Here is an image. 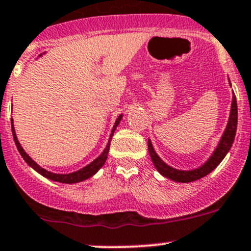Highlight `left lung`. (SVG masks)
<instances>
[{"label": "left lung", "mask_w": 251, "mask_h": 251, "mask_svg": "<svg viewBox=\"0 0 251 251\" xmlns=\"http://www.w3.org/2000/svg\"><path fill=\"white\" fill-rule=\"evenodd\" d=\"M229 84L230 86H231L230 79ZM237 100H236L235 94L232 92L231 109H230L229 121H227L226 128H225L218 145H217L213 153L211 154V156L207 159V161H205V163H202V165L199 166L198 168H194V170L182 171L167 165L161 157L157 155L155 149H154L153 145H151V139H148L149 155H151V161H153L154 166H155L156 171L159 172L162 176H165V178H168L176 182H192L206 176L207 174L211 173V172L215 170L217 166L222 162V160L224 159L225 155L227 154V151L231 148L233 140H235L236 136V129H237Z\"/></svg>", "instance_id": "left-lung-1"}]
</instances>
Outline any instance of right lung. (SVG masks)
Masks as SVG:
<instances>
[{
    "label": "right lung",
    "instance_id": "1",
    "mask_svg": "<svg viewBox=\"0 0 251 251\" xmlns=\"http://www.w3.org/2000/svg\"><path fill=\"white\" fill-rule=\"evenodd\" d=\"M42 54L39 55V57H41ZM123 117V114H121L120 116L117 117V120L115 121V125L112 126L111 129V133H110V136H109V140H108V143H106L105 148H104V151H102V154H100V156H97L94 161H91L89 163V165H86L85 167L80 168V170L75 171V172H72V173H65V174H59V173H53V172H50L47 170H45V168H42L41 166H39L38 163H36L34 160L32 159L28 154L25 151V149L22 148V146L20 145L19 140H18V136H16V133H15V128H14V121L12 118V133H13V137H14V141H15V145H16V148H18L19 153L21 154V156L24 157L25 161L27 162V165L29 166V167H32L33 170L38 172L39 174H41L42 176H45V178L50 179V180H53V181H57V182H63V184H75V182H80V181H84V180L91 178L92 176H95L96 173H97L98 171L102 168V166L105 163L106 161V157H108V153H109V148H110V141L112 139V135H114L115 130H116L117 126L120 125L121 120H122Z\"/></svg>",
    "mask_w": 251,
    "mask_h": 251
}]
</instances>
